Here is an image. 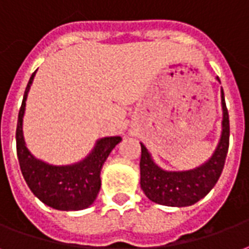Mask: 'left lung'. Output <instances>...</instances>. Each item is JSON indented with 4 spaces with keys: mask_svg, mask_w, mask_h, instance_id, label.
<instances>
[{
    "mask_svg": "<svg viewBox=\"0 0 249 249\" xmlns=\"http://www.w3.org/2000/svg\"><path fill=\"white\" fill-rule=\"evenodd\" d=\"M216 81L220 82L219 77ZM220 97L223 112L220 139L211 157L200 166L179 171L162 168L141 142V188L150 200L162 206L188 207L203 199L216 184L224 167L230 143V117L223 89Z\"/></svg>",
    "mask_w": 249,
    "mask_h": 249,
    "instance_id": "1",
    "label": "left lung"
}]
</instances>
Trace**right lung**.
Returning <instances> with one entry per match:
<instances>
[{
  "instance_id": "right-lung-1",
  "label": "right lung",
  "mask_w": 249,
  "mask_h": 249,
  "mask_svg": "<svg viewBox=\"0 0 249 249\" xmlns=\"http://www.w3.org/2000/svg\"><path fill=\"white\" fill-rule=\"evenodd\" d=\"M36 72L32 74L23 94L16 131L17 157L23 179L33 194L46 206L59 211H81L97 199L103 164L122 138H99L86 157L71 164L57 166L34 157L26 147L22 126L26 99Z\"/></svg>"
}]
</instances>
